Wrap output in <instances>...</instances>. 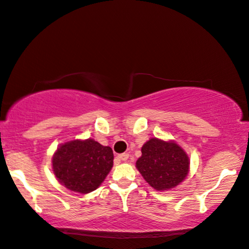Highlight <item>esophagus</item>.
Listing matches in <instances>:
<instances>
[{
  "label": "esophagus",
  "instance_id": "34e87169",
  "mask_svg": "<svg viewBox=\"0 0 249 249\" xmlns=\"http://www.w3.org/2000/svg\"><path fill=\"white\" fill-rule=\"evenodd\" d=\"M120 161H126L129 159V153H121L117 157Z\"/></svg>",
  "mask_w": 249,
  "mask_h": 249
}]
</instances>
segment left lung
<instances>
[{
  "mask_svg": "<svg viewBox=\"0 0 249 249\" xmlns=\"http://www.w3.org/2000/svg\"><path fill=\"white\" fill-rule=\"evenodd\" d=\"M136 168L149 185L157 191L174 189L183 181L190 170L186 152L174 141L165 142L157 137L142 147V157Z\"/></svg>",
  "mask_w": 249,
  "mask_h": 249,
  "instance_id": "8db88e82",
  "label": "left lung"
}]
</instances>
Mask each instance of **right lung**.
<instances>
[{"mask_svg":"<svg viewBox=\"0 0 249 249\" xmlns=\"http://www.w3.org/2000/svg\"><path fill=\"white\" fill-rule=\"evenodd\" d=\"M112 148L88 139L60 145L52 158L53 173L68 190L87 194L97 190L113 167Z\"/></svg>","mask_w":249,"mask_h":249,"instance_id":"1","label":"right lung"}]
</instances>
